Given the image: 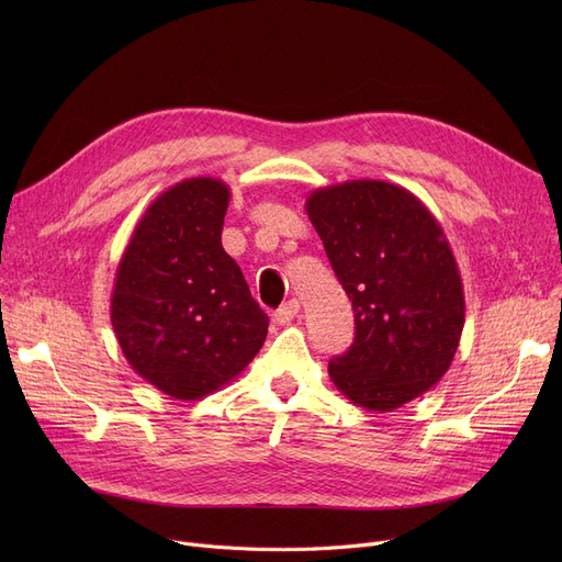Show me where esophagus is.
Masks as SVG:
<instances>
[{
    "label": "esophagus",
    "instance_id": "obj_1",
    "mask_svg": "<svg viewBox=\"0 0 562 562\" xmlns=\"http://www.w3.org/2000/svg\"><path fill=\"white\" fill-rule=\"evenodd\" d=\"M299 312H301V303H299L296 299H291V301H286L280 310L273 312V321L280 323V326H286V323H291L293 316H296Z\"/></svg>",
    "mask_w": 562,
    "mask_h": 562
}]
</instances>
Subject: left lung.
I'll use <instances>...</instances> for the list:
<instances>
[{"mask_svg":"<svg viewBox=\"0 0 562 562\" xmlns=\"http://www.w3.org/2000/svg\"><path fill=\"white\" fill-rule=\"evenodd\" d=\"M307 216L356 312V339L328 373L356 405L392 412L435 387L464 328L445 229L403 187L350 180L312 191Z\"/></svg>","mask_w":562,"mask_h":562,"instance_id":"obj_1","label":"left lung"}]
</instances>
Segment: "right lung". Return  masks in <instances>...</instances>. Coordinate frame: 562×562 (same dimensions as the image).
<instances>
[{"instance_id":"add662e5","label":"right lung","mask_w":562,"mask_h":562,"mask_svg":"<svg viewBox=\"0 0 562 562\" xmlns=\"http://www.w3.org/2000/svg\"><path fill=\"white\" fill-rule=\"evenodd\" d=\"M227 202L229 187L216 177L177 182L147 206L115 271L111 326L123 356L180 401L232 382L269 333L221 244Z\"/></svg>"}]
</instances>
